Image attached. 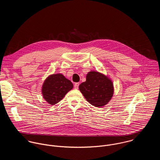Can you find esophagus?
Listing matches in <instances>:
<instances>
[{
	"instance_id": "esophagus-1",
	"label": "esophagus",
	"mask_w": 160,
	"mask_h": 160,
	"mask_svg": "<svg viewBox=\"0 0 160 160\" xmlns=\"http://www.w3.org/2000/svg\"><path fill=\"white\" fill-rule=\"evenodd\" d=\"M79 82H76L75 84H74V88L76 89H78V88H79Z\"/></svg>"
}]
</instances>
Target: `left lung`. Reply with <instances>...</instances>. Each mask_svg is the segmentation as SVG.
<instances>
[{
	"instance_id": "left-lung-1",
	"label": "left lung",
	"mask_w": 160,
	"mask_h": 160,
	"mask_svg": "<svg viewBox=\"0 0 160 160\" xmlns=\"http://www.w3.org/2000/svg\"><path fill=\"white\" fill-rule=\"evenodd\" d=\"M86 100L95 107H102L111 100L114 86L108 76L97 71H91L86 75V81L79 86Z\"/></svg>"
}]
</instances>
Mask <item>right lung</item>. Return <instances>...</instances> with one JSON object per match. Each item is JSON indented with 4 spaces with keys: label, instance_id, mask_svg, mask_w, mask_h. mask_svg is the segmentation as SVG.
Listing matches in <instances>:
<instances>
[{
    "label": "right lung",
    "instance_id": "1",
    "mask_svg": "<svg viewBox=\"0 0 160 160\" xmlns=\"http://www.w3.org/2000/svg\"><path fill=\"white\" fill-rule=\"evenodd\" d=\"M73 88L72 83L62 74L49 75L44 81L42 94L44 99L50 105H55Z\"/></svg>",
    "mask_w": 160,
    "mask_h": 160
}]
</instances>
